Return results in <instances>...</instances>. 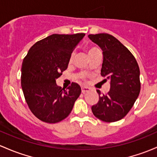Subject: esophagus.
Returning <instances> with one entry per match:
<instances>
[{
  "instance_id": "esophagus-1",
  "label": "esophagus",
  "mask_w": 157,
  "mask_h": 157,
  "mask_svg": "<svg viewBox=\"0 0 157 157\" xmlns=\"http://www.w3.org/2000/svg\"><path fill=\"white\" fill-rule=\"evenodd\" d=\"M90 90H91V89L88 87V86H82L81 87V91L83 93H85L86 92H89Z\"/></svg>"
}]
</instances>
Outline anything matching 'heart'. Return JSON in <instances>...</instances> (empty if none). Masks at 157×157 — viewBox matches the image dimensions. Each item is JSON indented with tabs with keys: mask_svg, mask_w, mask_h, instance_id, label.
I'll return each mask as SVG.
<instances>
[{
	"mask_svg": "<svg viewBox=\"0 0 157 157\" xmlns=\"http://www.w3.org/2000/svg\"><path fill=\"white\" fill-rule=\"evenodd\" d=\"M96 50H97V48H95V47H90V48H88V54L91 53V52H94V51H96ZM72 58H73V55H71V58H70V61H72Z\"/></svg>",
	"mask_w": 157,
	"mask_h": 157,
	"instance_id": "1",
	"label": "heart"
}]
</instances>
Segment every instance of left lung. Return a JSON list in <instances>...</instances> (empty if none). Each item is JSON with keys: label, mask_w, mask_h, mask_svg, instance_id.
<instances>
[{"label": "left lung", "mask_w": 157, "mask_h": 157, "mask_svg": "<svg viewBox=\"0 0 157 157\" xmlns=\"http://www.w3.org/2000/svg\"><path fill=\"white\" fill-rule=\"evenodd\" d=\"M102 50L101 75L110 80V90L101 95L92 106L93 115L105 122L122 119L128 113L140 91V69L134 55L116 38L107 33L89 35Z\"/></svg>", "instance_id": "obj_1"}]
</instances>
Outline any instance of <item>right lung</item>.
<instances>
[{
    "instance_id": "obj_1",
    "label": "right lung",
    "mask_w": 157,
    "mask_h": 157,
    "mask_svg": "<svg viewBox=\"0 0 157 157\" xmlns=\"http://www.w3.org/2000/svg\"><path fill=\"white\" fill-rule=\"evenodd\" d=\"M85 36L53 34L35 43L23 59L21 85L25 99L33 115L46 123H57L70 115L81 93L77 83L67 90L56 79L67 68L74 49Z\"/></svg>"
}]
</instances>
